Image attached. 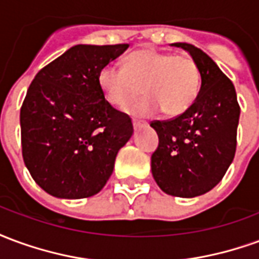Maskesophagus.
Instances as JSON below:
<instances>
[{
  "mask_svg": "<svg viewBox=\"0 0 259 259\" xmlns=\"http://www.w3.org/2000/svg\"><path fill=\"white\" fill-rule=\"evenodd\" d=\"M146 122H143V120H137V119H133V127H135V130L140 129V127H143V126H146Z\"/></svg>",
  "mask_w": 259,
  "mask_h": 259,
  "instance_id": "esophagus-1",
  "label": "esophagus"
}]
</instances>
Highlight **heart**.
<instances>
[{
  "mask_svg": "<svg viewBox=\"0 0 259 259\" xmlns=\"http://www.w3.org/2000/svg\"><path fill=\"white\" fill-rule=\"evenodd\" d=\"M97 84L112 107L123 109L141 94L140 102L126 108L133 116H152L161 109L166 116L180 115L200 93L201 72L187 54L161 53L143 48L124 58L123 68L107 64L97 73Z\"/></svg>",
  "mask_w": 259,
  "mask_h": 259,
  "instance_id": "1",
  "label": "heart"
}]
</instances>
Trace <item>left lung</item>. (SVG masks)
Masks as SVG:
<instances>
[{"mask_svg":"<svg viewBox=\"0 0 259 259\" xmlns=\"http://www.w3.org/2000/svg\"><path fill=\"white\" fill-rule=\"evenodd\" d=\"M201 72V89L187 111L168 120H152L159 144L151 155L152 176L166 194L191 198L222 180L237 144L240 105L226 74L202 50L187 42Z\"/></svg>","mask_w":259,"mask_h":259,"instance_id":"8db88e82","label":"left lung"}]
</instances>
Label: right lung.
Masks as SVG:
<instances>
[{"label": "right lung", "instance_id": "right-lung-1", "mask_svg": "<svg viewBox=\"0 0 259 259\" xmlns=\"http://www.w3.org/2000/svg\"><path fill=\"white\" fill-rule=\"evenodd\" d=\"M127 47L74 46L31 81L20 108L22 155L31 178L48 194L91 197L112 175L133 123L104 98L97 73Z\"/></svg>", "mask_w": 259, "mask_h": 259}]
</instances>
